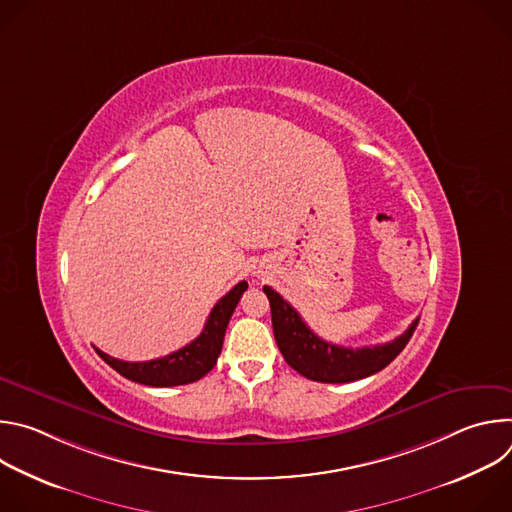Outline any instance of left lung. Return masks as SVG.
Segmentation results:
<instances>
[{
  "instance_id": "left-lung-1",
  "label": "left lung",
  "mask_w": 512,
  "mask_h": 512,
  "mask_svg": "<svg viewBox=\"0 0 512 512\" xmlns=\"http://www.w3.org/2000/svg\"><path fill=\"white\" fill-rule=\"evenodd\" d=\"M263 291L271 306L275 342L285 362L306 379L318 383H352L383 371L405 348L419 324V318L413 320L399 338L385 344L346 348L330 344L314 334L302 316L275 289L263 285Z\"/></svg>"
}]
</instances>
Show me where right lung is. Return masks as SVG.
Segmentation results:
<instances>
[{"label":"right lung","mask_w":512,"mask_h":512,"mask_svg":"<svg viewBox=\"0 0 512 512\" xmlns=\"http://www.w3.org/2000/svg\"><path fill=\"white\" fill-rule=\"evenodd\" d=\"M247 287V281H239L227 296L216 302L200 336L168 356L145 362H127L113 358L99 348L95 350L111 369H115L121 377L133 383L148 387H176L194 383L202 379L206 373H210L216 364V358L223 350L229 320Z\"/></svg>","instance_id":"1"}]
</instances>
